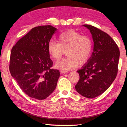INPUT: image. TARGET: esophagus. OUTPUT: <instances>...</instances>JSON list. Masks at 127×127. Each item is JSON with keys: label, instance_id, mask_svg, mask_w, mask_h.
<instances>
[{"label": "esophagus", "instance_id": "esophagus-1", "mask_svg": "<svg viewBox=\"0 0 127 127\" xmlns=\"http://www.w3.org/2000/svg\"><path fill=\"white\" fill-rule=\"evenodd\" d=\"M68 71H66V70H61V73H67Z\"/></svg>", "mask_w": 127, "mask_h": 127}]
</instances>
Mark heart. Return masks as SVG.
Masks as SVG:
<instances>
[{
	"instance_id": "b5f03b06",
	"label": "heart",
	"mask_w": 127,
	"mask_h": 127,
	"mask_svg": "<svg viewBox=\"0 0 127 127\" xmlns=\"http://www.w3.org/2000/svg\"><path fill=\"white\" fill-rule=\"evenodd\" d=\"M58 42L50 41L48 45L49 54L56 61L61 59L66 51L67 57L56 63L57 68L64 70L72 69L76 68L79 63H85L91 57L93 42L89 36L69 30L59 36Z\"/></svg>"
}]
</instances>
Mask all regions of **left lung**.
Instances as JSON below:
<instances>
[{
	"instance_id": "obj_1",
	"label": "left lung",
	"mask_w": 127,
	"mask_h": 127,
	"mask_svg": "<svg viewBox=\"0 0 127 127\" xmlns=\"http://www.w3.org/2000/svg\"><path fill=\"white\" fill-rule=\"evenodd\" d=\"M83 26L92 34L94 51L87 63L77 70L79 79L75 88L82 96L93 98L104 93L115 79L120 51L108 34L91 25Z\"/></svg>"
}]
</instances>
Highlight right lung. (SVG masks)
Returning a JSON list of instances; mask_svg holds the SVG:
<instances>
[{"label":"right lung","mask_w":127,"mask_h":127,"mask_svg":"<svg viewBox=\"0 0 127 127\" xmlns=\"http://www.w3.org/2000/svg\"><path fill=\"white\" fill-rule=\"evenodd\" d=\"M57 29L52 26L34 27L13 46L9 71L21 90L30 97L45 99L54 91L60 76L54 69L48 45Z\"/></svg>","instance_id":"right-lung-1"}]
</instances>
